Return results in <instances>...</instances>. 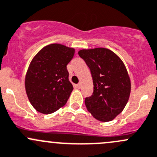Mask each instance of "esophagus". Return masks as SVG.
Instances as JSON below:
<instances>
[{"mask_svg":"<svg viewBox=\"0 0 157 157\" xmlns=\"http://www.w3.org/2000/svg\"><path fill=\"white\" fill-rule=\"evenodd\" d=\"M77 88H78V89H80V88H81V87H82V84H81V83H78V84H77Z\"/></svg>","mask_w":157,"mask_h":157,"instance_id":"obj_1","label":"esophagus"}]
</instances>
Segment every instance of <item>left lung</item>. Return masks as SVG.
<instances>
[{"mask_svg": "<svg viewBox=\"0 0 157 157\" xmlns=\"http://www.w3.org/2000/svg\"><path fill=\"white\" fill-rule=\"evenodd\" d=\"M79 56L91 71L93 94L85 98L87 110L96 120L111 121L126 107L131 80L123 61L106 48L80 49Z\"/></svg>", "mask_w": 157, "mask_h": 157, "instance_id": "left-lung-1", "label": "left lung"}]
</instances>
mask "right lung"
I'll list each match as a JSON object with an SVG mask.
<instances>
[{
    "mask_svg": "<svg viewBox=\"0 0 157 157\" xmlns=\"http://www.w3.org/2000/svg\"><path fill=\"white\" fill-rule=\"evenodd\" d=\"M75 49L60 44L46 46L34 56L25 78L29 101L37 111L52 113L67 103L73 85L69 81L67 65Z\"/></svg>",
    "mask_w": 157,
    "mask_h": 157,
    "instance_id": "right-lung-1",
    "label": "right lung"
}]
</instances>
